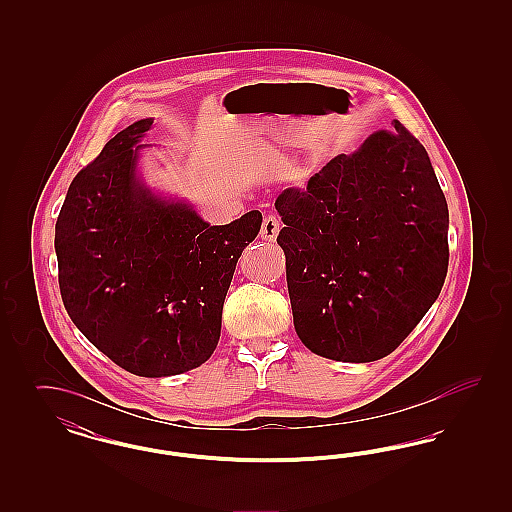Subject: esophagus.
I'll return each instance as SVG.
<instances>
[{
	"label": "esophagus",
	"instance_id": "34e87169",
	"mask_svg": "<svg viewBox=\"0 0 512 512\" xmlns=\"http://www.w3.org/2000/svg\"><path fill=\"white\" fill-rule=\"evenodd\" d=\"M280 228H282L280 219H278L276 215H267V217L263 219V226H261V238L267 240V242H274L276 236H278V232H280Z\"/></svg>",
	"mask_w": 512,
	"mask_h": 512
}]
</instances>
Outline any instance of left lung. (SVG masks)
Segmentation results:
<instances>
[{"instance_id":"8db88e82","label":"left lung","mask_w":512,"mask_h":512,"mask_svg":"<svg viewBox=\"0 0 512 512\" xmlns=\"http://www.w3.org/2000/svg\"><path fill=\"white\" fill-rule=\"evenodd\" d=\"M276 199L299 340L370 363L428 313L449 265V211L424 146L399 121Z\"/></svg>"}]
</instances>
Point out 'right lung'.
<instances>
[{
    "label": "right lung",
    "instance_id": "1",
    "mask_svg": "<svg viewBox=\"0 0 512 512\" xmlns=\"http://www.w3.org/2000/svg\"><path fill=\"white\" fill-rule=\"evenodd\" d=\"M151 119L109 140L74 176L55 224L63 305L124 370L161 378L203 365L220 338L224 297L263 215L209 226L136 180Z\"/></svg>",
    "mask_w": 512,
    "mask_h": 512
}]
</instances>
